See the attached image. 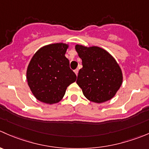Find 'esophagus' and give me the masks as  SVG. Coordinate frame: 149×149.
<instances>
[{
    "instance_id": "34e87169",
    "label": "esophagus",
    "mask_w": 149,
    "mask_h": 149,
    "mask_svg": "<svg viewBox=\"0 0 149 149\" xmlns=\"http://www.w3.org/2000/svg\"><path fill=\"white\" fill-rule=\"evenodd\" d=\"M75 73H76V76H78V73H79V69H76V70H74Z\"/></svg>"
}]
</instances>
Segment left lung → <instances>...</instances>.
Listing matches in <instances>:
<instances>
[{"label":"left lung","mask_w":149,"mask_h":149,"mask_svg":"<svg viewBox=\"0 0 149 149\" xmlns=\"http://www.w3.org/2000/svg\"><path fill=\"white\" fill-rule=\"evenodd\" d=\"M75 49L83 65L76 83L85 97L96 103L112 99L123 81L122 69L114 57L106 50L95 46L76 44Z\"/></svg>","instance_id":"obj_1"}]
</instances>
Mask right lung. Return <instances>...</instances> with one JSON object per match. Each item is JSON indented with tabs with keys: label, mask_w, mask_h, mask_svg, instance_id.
Segmentation results:
<instances>
[{
	"label": "right lung",
	"mask_w": 149,
	"mask_h": 149,
	"mask_svg": "<svg viewBox=\"0 0 149 149\" xmlns=\"http://www.w3.org/2000/svg\"><path fill=\"white\" fill-rule=\"evenodd\" d=\"M69 45L57 43L46 45L35 53L27 66L26 78L32 93L38 100L54 104L62 100L67 87L76 81L65 56Z\"/></svg>",
	"instance_id": "right-lung-1"
}]
</instances>
